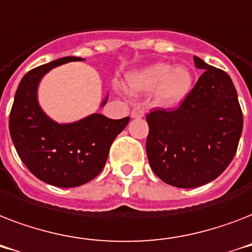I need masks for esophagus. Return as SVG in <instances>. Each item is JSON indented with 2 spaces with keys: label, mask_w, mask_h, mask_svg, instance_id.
I'll list each match as a JSON object with an SVG mask.
<instances>
[{
  "label": "esophagus",
  "mask_w": 252,
  "mask_h": 252,
  "mask_svg": "<svg viewBox=\"0 0 252 252\" xmlns=\"http://www.w3.org/2000/svg\"><path fill=\"white\" fill-rule=\"evenodd\" d=\"M132 118L133 119H141L144 118V115H145V110L142 108L141 106H136L133 107V110H132Z\"/></svg>",
  "instance_id": "34e87169"
}]
</instances>
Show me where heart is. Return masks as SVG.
Returning <instances> with one entry per match:
<instances>
[{"instance_id":"1","label":"heart","mask_w":252,"mask_h":252,"mask_svg":"<svg viewBox=\"0 0 252 252\" xmlns=\"http://www.w3.org/2000/svg\"><path fill=\"white\" fill-rule=\"evenodd\" d=\"M128 86L136 93L154 90L157 102L162 106H176L187 98L193 86V74L187 66L172 68L167 63H154L130 73Z\"/></svg>"}]
</instances>
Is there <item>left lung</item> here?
<instances>
[{"label": "left lung", "instance_id": "obj_1", "mask_svg": "<svg viewBox=\"0 0 252 252\" xmlns=\"http://www.w3.org/2000/svg\"><path fill=\"white\" fill-rule=\"evenodd\" d=\"M203 69L196 85L176 110L146 115V154L154 174L165 183L193 188L215 180L234 158L243 115L227 73L193 56Z\"/></svg>", "mask_w": 252, "mask_h": 252}]
</instances>
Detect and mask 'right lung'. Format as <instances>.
<instances>
[{
	"label": "right lung",
	"mask_w": 252,
	"mask_h": 252,
	"mask_svg": "<svg viewBox=\"0 0 252 252\" xmlns=\"http://www.w3.org/2000/svg\"><path fill=\"white\" fill-rule=\"evenodd\" d=\"M63 57L30 70L18 86L10 111V136L26 167L37 179L56 187H78L90 182L106 165L112 142L129 118L89 115L78 122L59 124L47 116L37 102L41 78L59 65L81 61ZM107 98L103 100L104 106Z\"/></svg>",
	"instance_id": "1"
}]
</instances>
